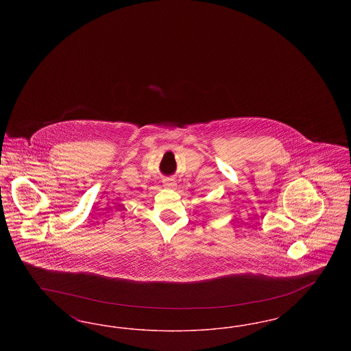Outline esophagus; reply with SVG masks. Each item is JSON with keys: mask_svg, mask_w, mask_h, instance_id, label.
Instances as JSON below:
<instances>
[{"mask_svg": "<svg viewBox=\"0 0 351 351\" xmlns=\"http://www.w3.org/2000/svg\"><path fill=\"white\" fill-rule=\"evenodd\" d=\"M163 185H165L166 188H175L176 182H175L173 179H165V180H163Z\"/></svg>", "mask_w": 351, "mask_h": 351, "instance_id": "obj_1", "label": "esophagus"}]
</instances>
